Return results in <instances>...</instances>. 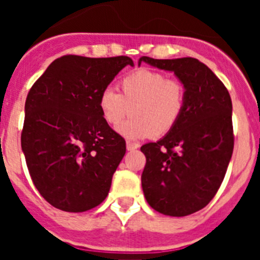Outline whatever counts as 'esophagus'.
<instances>
[{
    "label": "esophagus",
    "mask_w": 260,
    "mask_h": 260,
    "mask_svg": "<svg viewBox=\"0 0 260 260\" xmlns=\"http://www.w3.org/2000/svg\"><path fill=\"white\" fill-rule=\"evenodd\" d=\"M138 144L137 143H132V142H127V143H126V148H127V151H134V150H137L138 148Z\"/></svg>",
    "instance_id": "obj_1"
}]
</instances>
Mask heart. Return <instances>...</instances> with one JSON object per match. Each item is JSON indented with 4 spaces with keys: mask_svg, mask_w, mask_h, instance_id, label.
Masks as SVG:
<instances>
[{
    "mask_svg": "<svg viewBox=\"0 0 260 260\" xmlns=\"http://www.w3.org/2000/svg\"><path fill=\"white\" fill-rule=\"evenodd\" d=\"M121 93L104 88L99 95V109L110 127L117 128L133 114L119 132L130 139L161 138L182 118L187 103L183 82L168 78L161 71L137 69L119 80Z\"/></svg>",
    "mask_w": 260,
    "mask_h": 260,
    "instance_id": "heart-1",
    "label": "heart"
}]
</instances>
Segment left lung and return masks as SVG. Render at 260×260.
I'll list each match as a JSON object with an SVG mask.
<instances>
[{"label":"left lung","instance_id":"8db88e82","mask_svg":"<svg viewBox=\"0 0 260 260\" xmlns=\"http://www.w3.org/2000/svg\"><path fill=\"white\" fill-rule=\"evenodd\" d=\"M187 89L182 118L169 134L141 147L146 156L142 187L151 207L168 216H187L210 203L221 186L234 147L232 100L208 66L192 57L155 59Z\"/></svg>","mask_w":260,"mask_h":260}]
</instances>
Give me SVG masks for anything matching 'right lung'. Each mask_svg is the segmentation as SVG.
<instances>
[{"label": "right lung", "mask_w": 260, "mask_h": 260, "mask_svg": "<svg viewBox=\"0 0 260 260\" xmlns=\"http://www.w3.org/2000/svg\"><path fill=\"white\" fill-rule=\"evenodd\" d=\"M127 56L66 54L48 66L26 99L22 150L31 180L53 207L84 212L107 198L126 142L103 118L99 95Z\"/></svg>", "instance_id": "obj_1"}]
</instances>
